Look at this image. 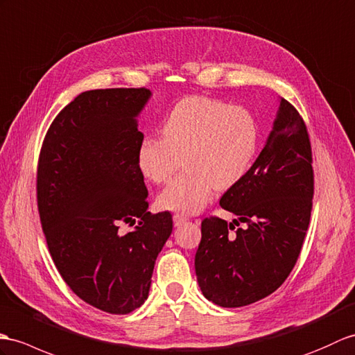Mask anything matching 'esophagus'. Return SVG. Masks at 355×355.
<instances>
[{
  "label": "esophagus",
  "mask_w": 355,
  "mask_h": 355,
  "mask_svg": "<svg viewBox=\"0 0 355 355\" xmlns=\"http://www.w3.org/2000/svg\"><path fill=\"white\" fill-rule=\"evenodd\" d=\"M172 219H174V225H175V227H180L181 224H184V222L187 220V216L181 215V213H175V215L172 216Z\"/></svg>",
  "instance_id": "34e87169"
}]
</instances>
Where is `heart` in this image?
Instances as JSON below:
<instances>
[{
  "label": "heart",
  "instance_id": "b5f03b06",
  "mask_svg": "<svg viewBox=\"0 0 355 355\" xmlns=\"http://www.w3.org/2000/svg\"><path fill=\"white\" fill-rule=\"evenodd\" d=\"M160 137H146L137 163L153 183H168L184 162L186 169L159 196L162 209L196 213L216 187L228 191L248 174L259 148V127L239 105L207 96H189L169 112Z\"/></svg>",
  "mask_w": 355,
  "mask_h": 355
}]
</instances>
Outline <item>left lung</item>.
<instances>
[{
  "label": "left lung",
  "mask_w": 355,
  "mask_h": 355,
  "mask_svg": "<svg viewBox=\"0 0 355 355\" xmlns=\"http://www.w3.org/2000/svg\"><path fill=\"white\" fill-rule=\"evenodd\" d=\"M307 125L282 98L274 130L241 183L222 195L220 207L239 219L201 222L195 272L202 295L234 309L275 292L300 257L310 224L315 174ZM245 221V229L234 224Z\"/></svg>",
  "instance_id": "obj_1"
}]
</instances>
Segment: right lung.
<instances>
[{"instance_id": "add662e5", "label": "right lung", "mask_w": 355, "mask_h": 355, "mask_svg": "<svg viewBox=\"0 0 355 355\" xmlns=\"http://www.w3.org/2000/svg\"><path fill=\"white\" fill-rule=\"evenodd\" d=\"M145 87L95 89L57 114L40 148L36 195L49 254L78 298L112 315L142 306L172 215L148 211L136 116ZM138 219V224L135 219ZM137 225L127 235L121 222Z\"/></svg>"}]
</instances>
